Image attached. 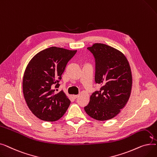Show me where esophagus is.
Masks as SVG:
<instances>
[{
    "label": "esophagus",
    "instance_id": "obj_1",
    "mask_svg": "<svg viewBox=\"0 0 157 157\" xmlns=\"http://www.w3.org/2000/svg\"><path fill=\"white\" fill-rule=\"evenodd\" d=\"M72 97H73V98H74V99H76V98H78V95H73Z\"/></svg>",
    "mask_w": 157,
    "mask_h": 157
}]
</instances>
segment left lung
I'll return each instance as SVG.
<instances>
[{
  "label": "left lung",
  "mask_w": 157,
  "mask_h": 157,
  "mask_svg": "<svg viewBox=\"0 0 157 157\" xmlns=\"http://www.w3.org/2000/svg\"><path fill=\"white\" fill-rule=\"evenodd\" d=\"M87 49L95 59V82L101 87L92 94L84 109L90 117L108 120L116 117L129 99L132 85L131 69L125 56L117 49L101 43Z\"/></svg>",
  "instance_id": "left-lung-1"
}]
</instances>
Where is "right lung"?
Instances as JSON below:
<instances>
[{
  "mask_svg": "<svg viewBox=\"0 0 157 157\" xmlns=\"http://www.w3.org/2000/svg\"><path fill=\"white\" fill-rule=\"evenodd\" d=\"M77 52L50 47L36 55L29 63L23 79V92L30 110L40 120L55 121L68 109L71 101L57 92L66 65Z\"/></svg>",
  "mask_w": 157,
  "mask_h": 157,
  "instance_id": "right-lung-1",
  "label": "right lung"
}]
</instances>
